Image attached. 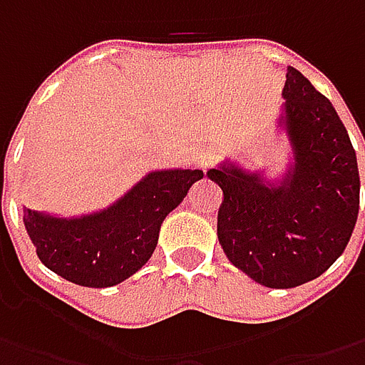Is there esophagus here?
<instances>
[{
	"label": "esophagus",
	"instance_id": "34e87169",
	"mask_svg": "<svg viewBox=\"0 0 365 365\" xmlns=\"http://www.w3.org/2000/svg\"><path fill=\"white\" fill-rule=\"evenodd\" d=\"M213 156H215L213 148H199V150L195 152V164H197L199 168H207L209 162L213 160Z\"/></svg>",
	"mask_w": 365,
	"mask_h": 365
}]
</instances>
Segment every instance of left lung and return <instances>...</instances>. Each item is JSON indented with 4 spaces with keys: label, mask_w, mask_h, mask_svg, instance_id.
Instances as JSON below:
<instances>
[{
    "label": "left lung",
    "mask_w": 365,
    "mask_h": 365,
    "mask_svg": "<svg viewBox=\"0 0 365 365\" xmlns=\"http://www.w3.org/2000/svg\"><path fill=\"white\" fill-rule=\"evenodd\" d=\"M294 164L268 185L223 164L207 176L223 190L217 237L225 256L268 288H294L344 254L359 211L356 150L331 101L292 66L282 89Z\"/></svg>",
    "instance_id": "left-lung-1"
}]
</instances>
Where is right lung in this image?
<instances>
[{"label": "right lung", "instance_id": "add662e5", "mask_svg": "<svg viewBox=\"0 0 365 365\" xmlns=\"http://www.w3.org/2000/svg\"><path fill=\"white\" fill-rule=\"evenodd\" d=\"M203 178L201 170H158L144 176L118 203L75 219L24 211L40 262L81 287H115L146 264L164 217Z\"/></svg>", "mask_w": 365, "mask_h": 365}]
</instances>
